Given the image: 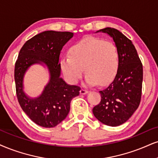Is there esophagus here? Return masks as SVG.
<instances>
[{"label": "esophagus", "mask_w": 158, "mask_h": 158, "mask_svg": "<svg viewBox=\"0 0 158 158\" xmlns=\"http://www.w3.org/2000/svg\"><path fill=\"white\" fill-rule=\"evenodd\" d=\"M88 92H89L88 90H86V89H82L81 91H80L81 94H87Z\"/></svg>", "instance_id": "34e87169"}]
</instances>
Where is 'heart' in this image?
Instances as JSON below:
<instances>
[{"label":"heart","instance_id":"heart-1","mask_svg":"<svg viewBox=\"0 0 158 158\" xmlns=\"http://www.w3.org/2000/svg\"><path fill=\"white\" fill-rule=\"evenodd\" d=\"M64 55L61 67L64 76L72 83H77L85 71V81L93 85L110 82L119 67V52L116 44L101 39L89 37L76 42Z\"/></svg>","mask_w":158,"mask_h":158}]
</instances>
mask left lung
<instances>
[{
  "instance_id": "1",
  "label": "left lung",
  "mask_w": 158,
  "mask_h": 158,
  "mask_svg": "<svg viewBox=\"0 0 158 158\" xmlns=\"http://www.w3.org/2000/svg\"><path fill=\"white\" fill-rule=\"evenodd\" d=\"M119 52V67L114 81L100 91L101 101L93 108V114L106 125L116 127L131 117L141 99L143 65L131 40L119 31L106 28ZM98 32V31H97Z\"/></svg>"
}]
</instances>
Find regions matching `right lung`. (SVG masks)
I'll use <instances>...</instances> for the list:
<instances>
[{
    "mask_svg": "<svg viewBox=\"0 0 158 158\" xmlns=\"http://www.w3.org/2000/svg\"><path fill=\"white\" fill-rule=\"evenodd\" d=\"M73 33L47 31L27 41L19 52L15 67L16 94L19 106L34 123L43 127H54L67 117L70 102L78 96L81 87L66 83L61 77L58 63L63 46ZM44 63L49 69L51 79L44 92L36 99L23 92V76L31 65Z\"/></svg>",
    "mask_w": 158,
    "mask_h": 158,
    "instance_id": "1",
    "label": "right lung"
}]
</instances>
